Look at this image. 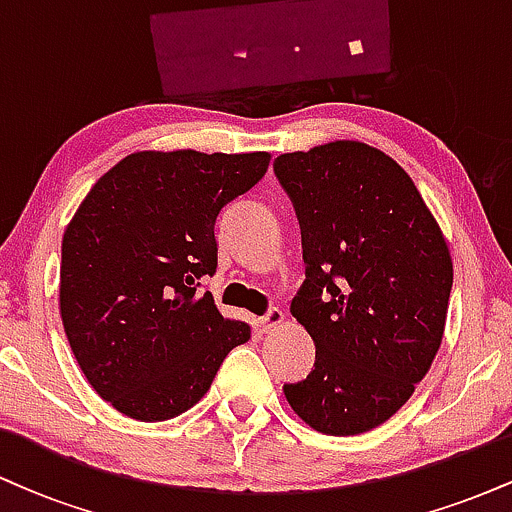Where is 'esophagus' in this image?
Listing matches in <instances>:
<instances>
[{"label": "esophagus", "mask_w": 512, "mask_h": 512, "mask_svg": "<svg viewBox=\"0 0 512 512\" xmlns=\"http://www.w3.org/2000/svg\"><path fill=\"white\" fill-rule=\"evenodd\" d=\"M284 320H286L284 313H281L279 308H272L264 317H257V327H260V332L269 334V332L279 330V327L284 325Z\"/></svg>", "instance_id": "34e87169"}]
</instances>
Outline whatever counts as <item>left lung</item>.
<instances>
[{
  "instance_id": "left-lung-1",
  "label": "left lung",
  "mask_w": 512,
  "mask_h": 512,
  "mask_svg": "<svg viewBox=\"0 0 512 512\" xmlns=\"http://www.w3.org/2000/svg\"><path fill=\"white\" fill-rule=\"evenodd\" d=\"M274 173L301 223L305 281L291 313L315 370L284 385L325 436L385 424L424 380L445 332L452 257L436 216L395 158L354 139L281 154Z\"/></svg>"
}]
</instances>
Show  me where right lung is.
I'll return each mask as SVG.
<instances>
[{
    "label": "right lung",
    "instance_id": "add662e5",
    "mask_svg": "<svg viewBox=\"0 0 512 512\" xmlns=\"http://www.w3.org/2000/svg\"><path fill=\"white\" fill-rule=\"evenodd\" d=\"M269 161L267 151H137L76 209L62 238V325L86 380L120 414L180 416L250 339L248 322L223 317L197 286L219 262L216 216Z\"/></svg>",
    "mask_w": 512,
    "mask_h": 512
}]
</instances>
